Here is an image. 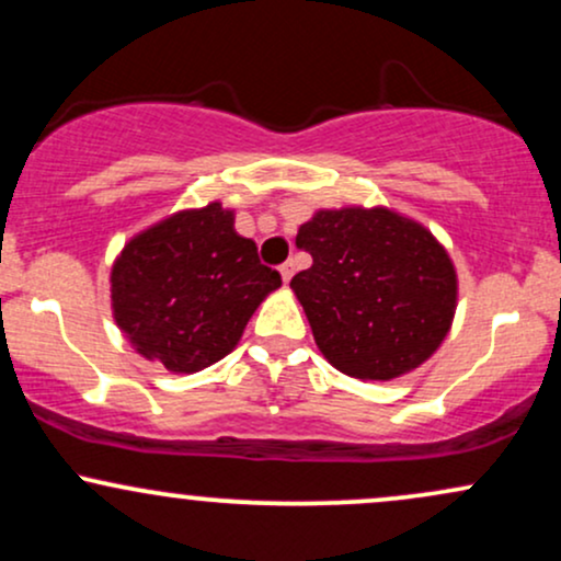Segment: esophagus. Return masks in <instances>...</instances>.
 Segmentation results:
<instances>
[{
  "instance_id": "obj_1",
  "label": "esophagus",
  "mask_w": 561,
  "mask_h": 561,
  "mask_svg": "<svg viewBox=\"0 0 561 561\" xmlns=\"http://www.w3.org/2000/svg\"><path fill=\"white\" fill-rule=\"evenodd\" d=\"M279 274H282V279H285V282L293 279V274H295V263H293V261L282 263V266H279Z\"/></svg>"
}]
</instances>
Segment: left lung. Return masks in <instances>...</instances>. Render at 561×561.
Masks as SVG:
<instances>
[{
	"instance_id": "left-lung-1",
	"label": "left lung",
	"mask_w": 561,
	"mask_h": 561,
	"mask_svg": "<svg viewBox=\"0 0 561 561\" xmlns=\"http://www.w3.org/2000/svg\"><path fill=\"white\" fill-rule=\"evenodd\" d=\"M295 244L313 263L289 287L334 369L392 379L443 343L456 308V272L420 224L385 208L319 210Z\"/></svg>"
}]
</instances>
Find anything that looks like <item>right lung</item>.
I'll return each mask as SVG.
<instances>
[{
	"label": "right lung",
	"mask_w": 561,
	"mask_h": 561,
	"mask_svg": "<svg viewBox=\"0 0 561 561\" xmlns=\"http://www.w3.org/2000/svg\"><path fill=\"white\" fill-rule=\"evenodd\" d=\"M111 282L115 321L141 356L190 375L227 356L282 276L210 203L134 237Z\"/></svg>",
	"instance_id": "add662e5"
}]
</instances>
